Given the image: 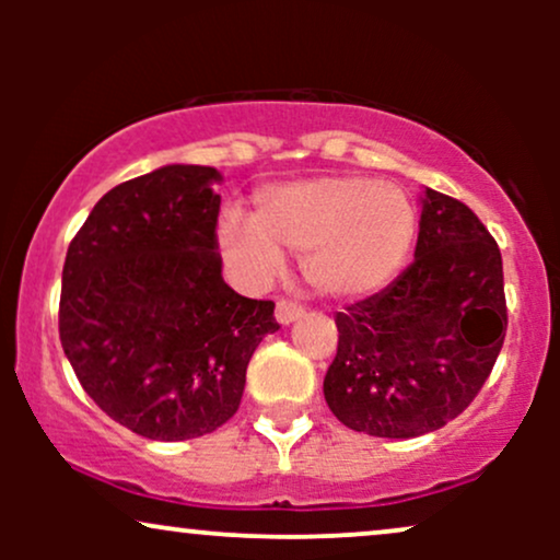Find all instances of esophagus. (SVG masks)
<instances>
[{"mask_svg":"<svg viewBox=\"0 0 560 560\" xmlns=\"http://www.w3.org/2000/svg\"><path fill=\"white\" fill-rule=\"evenodd\" d=\"M302 313H305V307L300 305V302H294V300H287V298H281L279 302H276V320H279V324H292V320H298Z\"/></svg>","mask_w":560,"mask_h":560,"instance_id":"esophagus-1","label":"esophagus"}]
</instances>
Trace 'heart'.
I'll list each match as a JSON object with an SVG mask.
<instances>
[{
	"label": "heart",
	"mask_w": 560,
	"mask_h": 560,
	"mask_svg": "<svg viewBox=\"0 0 560 560\" xmlns=\"http://www.w3.org/2000/svg\"><path fill=\"white\" fill-rule=\"evenodd\" d=\"M416 236V210L397 186L358 176L266 186L255 215L226 210L218 242L247 279H271L284 249L302 253V276L329 300H363L400 271Z\"/></svg>",
	"instance_id": "heart-1"
}]
</instances>
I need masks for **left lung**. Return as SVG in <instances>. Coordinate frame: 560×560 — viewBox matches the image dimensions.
<instances>
[{"instance_id": "1", "label": "left lung", "mask_w": 560, "mask_h": 560, "mask_svg": "<svg viewBox=\"0 0 560 560\" xmlns=\"http://www.w3.org/2000/svg\"><path fill=\"white\" fill-rule=\"evenodd\" d=\"M416 258L337 313L324 397L345 427L408 440L442 429L485 387L508 329L498 242L460 199L427 189Z\"/></svg>"}]
</instances>
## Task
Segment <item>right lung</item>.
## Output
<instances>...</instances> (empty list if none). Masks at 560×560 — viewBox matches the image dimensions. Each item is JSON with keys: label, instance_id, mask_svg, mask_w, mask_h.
I'll return each mask as SVG.
<instances>
[{"label": "right lung", "instance_id": "add662e5", "mask_svg": "<svg viewBox=\"0 0 560 560\" xmlns=\"http://www.w3.org/2000/svg\"><path fill=\"white\" fill-rule=\"evenodd\" d=\"M208 165H165L107 191L62 266L60 342L86 395L147 440L182 442L240 410L271 300L221 276Z\"/></svg>", "mask_w": 560, "mask_h": 560}]
</instances>
